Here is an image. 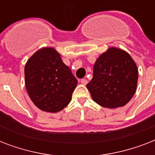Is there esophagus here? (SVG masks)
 Listing matches in <instances>:
<instances>
[{"label":"esophagus","instance_id":"obj_1","mask_svg":"<svg viewBox=\"0 0 155 155\" xmlns=\"http://www.w3.org/2000/svg\"><path fill=\"white\" fill-rule=\"evenodd\" d=\"M80 82H81V84L84 85H86L87 84V79H82V80H80Z\"/></svg>","mask_w":155,"mask_h":155}]
</instances>
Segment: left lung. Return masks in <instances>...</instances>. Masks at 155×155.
I'll return each instance as SVG.
<instances>
[{
  "label": "left lung",
  "mask_w": 155,
  "mask_h": 155,
  "mask_svg": "<svg viewBox=\"0 0 155 155\" xmlns=\"http://www.w3.org/2000/svg\"><path fill=\"white\" fill-rule=\"evenodd\" d=\"M138 71L131 56L112 47L97 58L87 84L92 100L104 108L125 105L134 95Z\"/></svg>",
  "instance_id": "obj_1"
}]
</instances>
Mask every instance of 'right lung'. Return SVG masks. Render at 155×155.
Listing matches in <instances>:
<instances>
[{"label": "right lung", "instance_id": "obj_1", "mask_svg": "<svg viewBox=\"0 0 155 155\" xmlns=\"http://www.w3.org/2000/svg\"><path fill=\"white\" fill-rule=\"evenodd\" d=\"M29 97L41 110L57 113L71 101L77 80L51 47L35 52L25 67Z\"/></svg>", "mask_w": 155, "mask_h": 155}]
</instances>
